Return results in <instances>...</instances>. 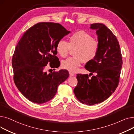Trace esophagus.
Segmentation results:
<instances>
[{"label": "esophagus", "mask_w": 134, "mask_h": 134, "mask_svg": "<svg viewBox=\"0 0 134 134\" xmlns=\"http://www.w3.org/2000/svg\"><path fill=\"white\" fill-rule=\"evenodd\" d=\"M69 76H74L75 75V74L74 73H72L71 72H69Z\"/></svg>", "instance_id": "esophagus-1"}]
</instances>
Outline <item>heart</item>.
<instances>
[{
    "label": "heart",
    "instance_id": "1",
    "mask_svg": "<svg viewBox=\"0 0 134 134\" xmlns=\"http://www.w3.org/2000/svg\"><path fill=\"white\" fill-rule=\"evenodd\" d=\"M99 46V41L89 34L80 30L69 37L68 43L62 40L59 41L56 50L61 57L66 58L70 50L74 49V56L63 60L61 66L71 72H75L78 71L83 61L88 62L95 59Z\"/></svg>",
    "mask_w": 134,
    "mask_h": 134
}]
</instances>
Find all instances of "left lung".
<instances>
[{
    "instance_id": "obj_1",
    "label": "left lung",
    "mask_w": 134,
    "mask_h": 134,
    "mask_svg": "<svg viewBox=\"0 0 134 134\" xmlns=\"http://www.w3.org/2000/svg\"><path fill=\"white\" fill-rule=\"evenodd\" d=\"M96 30L99 49L94 60L85 68L88 74H77L78 84L74 93L79 101L92 105L104 102L114 92L118 85L123 64L120 46L115 35L104 24H91ZM94 72L95 75L89 78Z\"/></svg>"
}]
</instances>
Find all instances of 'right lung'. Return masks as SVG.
<instances>
[{"mask_svg":"<svg viewBox=\"0 0 134 134\" xmlns=\"http://www.w3.org/2000/svg\"><path fill=\"white\" fill-rule=\"evenodd\" d=\"M70 32L59 23L41 22L23 34L13 55V80L22 94L31 102L43 104L53 99L58 87L69 76L65 69L47 74L46 66L58 67L56 55L59 41Z\"/></svg>","mask_w":134,"mask_h":134,"instance_id":"obj_1","label":"right lung"}]
</instances>
